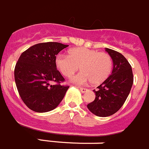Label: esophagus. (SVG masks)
I'll return each mask as SVG.
<instances>
[{
  "label": "esophagus",
  "mask_w": 149,
  "mask_h": 149,
  "mask_svg": "<svg viewBox=\"0 0 149 149\" xmlns=\"http://www.w3.org/2000/svg\"><path fill=\"white\" fill-rule=\"evenodd\" d=\"M78 88H79V90H81L82 93H85V92H87V89L84 88V87H78Z\"/></svg>",
  "instance_id": "34e87169"
}]
</instances>
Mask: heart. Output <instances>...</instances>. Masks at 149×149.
Returning a JSON list of instances; mask_svg holds the SVG:
<instances>
[{
  "label": "heart",
  "instance_id": "heart-1",
  "mask_svg": "<svg viewBox=\"0 0 149 149\" xmlns=\"http://www.w3.org/2000/svg\"><path fill=\"white\" fill-rule=\"evenodd\" d=\"M56 68L64 76L71 77L79 70L82 72L72 78L80 84L89 81L98 85L111 74L113 61L109 54L86 47H76L68 51V56L59 54L56 57Z\"/></svg>",
  "mask_w": 149,
  "mask_h": 149
}]
</instances>
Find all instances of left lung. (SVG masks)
I'll return each instance as SVG.
<instances>
[{
	"mask_svg": "<svg viewBox=\"0 0 149 149\" xmlns=\"http://www.w3.org/2000/svg\"><path fill=\"white\" fill-rule=\"evenodd\" d=\"M113 60L112 73L104 82L93 90L96 98L87 105L93 114L99 117L112 115L122 107L133 83L132 67L121 53L105 48Z\"/></svg>",
	"mask_w": 149,
	"mask_h": 149,
	"instance_id": "obj_1",
	"label": "left lung"
}]
</instances>
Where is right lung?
Masks as SVG:
<instances>
[{"mask_svg": "<svg viewBox=\"0 0 149 149\" xmlns=\"http://www.w3.org/2000/svg\"><path fill=\"white\" fill-rule=\"evenodd\" d=\"M58 42L40 43L22 53L14 69L18 92L27 107L47 112L59 105L69 86L55 64L56 55L67 47ZM54 83V84H53Z\"/></svg>", "mask_w": 149, "mask_h": 149, "instance_id": "right-lung-1", "label": "right lung"}]
</instances>
